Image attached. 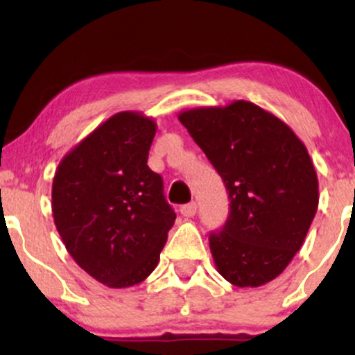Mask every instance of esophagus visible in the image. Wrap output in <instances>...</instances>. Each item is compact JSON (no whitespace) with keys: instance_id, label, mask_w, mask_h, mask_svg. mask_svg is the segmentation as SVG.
<instances>
[{"instance_id":"esophagus-1","label":"esophagus","mask_w":355,"mask_h":355,"mask_svg":"<svg viewBox=\"0 0 355 355\" xmlns=\"http://www.w3.org/2000/svg\"><path fill=\"white\" fill-rule=\"evenodd\" d=\"M180 214L183 217H193V215L197 214V203L190 202V203H185V205H182Z\"/></svg>"}]
</instances>
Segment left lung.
<instances>
[{
  "mask_svg": "<svg viewBox=\"0 0 355 355\" xmlns=\"http://www.w3.org/2000/svg\"><path fill=\"white\" fill-rule=\"evenodd\" d=\"M230 198L222 230L210 234L218 274L235 287H260L302 247L319 207L307 148L287 123L245 100L178 115Z\"/></svg>",
  "mask_w": 355,
  "mask_h": 355,
  "instance_id": "8db88e82",
  "label": "left lung"
}]
</instances>
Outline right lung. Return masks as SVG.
I'll list each match as a JSON object with an SVG mask.
<instances>
[{
    "label": "right lung",
    "instance_id": "obj_1",
    "mask_svg": "<svg viewBox=\"0 0 355 355\" xmlns=\"http://www.w3.org/2000/svg\"><path fill=\"white\" fill-rule=\"evenodd\" d=\"M155 133L153 118L116 113L64 155L53 178L56 230L73 260L107 287L144 282L177 218L164 180L146 165Z\"/></svg>",
    "mask_w": 355,
    "mask_h": 355
}]
</instances>
